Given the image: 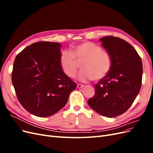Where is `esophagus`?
Returning <instances> with one entry per match:
<instances>
[{
  "instance_id": "1",
  "label": "esophagus",
  "mask_w": 153,
  "mask_h": 153,
  "mask_svg": "<svg viewBox=\"0 0 153 153\" xmlns=\"http://www.w3.org/2000/svg\"><path fill=\"white\" fill-rule=\"evenodd\" d=\"M83 87H84V85L80 84H77V88H78V89H80V88H82Z\"/></svg>"
}]
</instances>
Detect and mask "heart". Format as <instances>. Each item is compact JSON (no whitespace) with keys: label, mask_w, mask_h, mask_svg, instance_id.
I'll return each instance as SVG.
<instances>
[{"label":"heart","mask_w":153,"mask_h":153,"mask_svg":"<svg viewBox=\"0 0 153 153\" xmlns=\"http://www.w3.org/2000/svg\"><path fill=\"white\" fill-rule=\"evenodd\" d=\"M59 61L62 71L69 78L75 77L80 64L82 70L79 79L82 82L103 79L112 66L110 55L100 46L88 41L73 46L70 51H62Z\"/></svg>","instance_id":"heart-1"}]
</instances>
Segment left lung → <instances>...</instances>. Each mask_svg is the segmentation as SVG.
<instances>
[{
  "instance_id": "left-lung-1",
  "label": "left lung",
  "mask_w": 153,
  "mask_h": 153,
  "mask_svg": "<svg viewBox=\"0 0 153 153\" xmlns=\"http://www.w3.org/2000/svg\"><path fill=\"white\" fill-rule=\"evenodd\" d=\"M100 41L112 66L107 76L94 85L95 94L87 103L97 113L114 117L126 112L139 93L142 62L136 50L125 40L106 36Z\"/></svg>"
}]
</instances>
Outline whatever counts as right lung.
<instances>
[{
    "label": "right lung",
    "mask_w": 153,
    "mask_h": 153,
    "mask_svg": "<svg viewBox=\"0 0 153 153\" xmlns=\"http://www.w3.org/2000/svg\"><path fill=\"white\" fill-rule=\"evenodd\" d=\"M61 45L41 41L28 46L15 59L12 83L17 98L36 116H50L66 105L76 84L64 73Z\"/></svg>",
    "instance_id": "obj_1"
}]
</instances>
